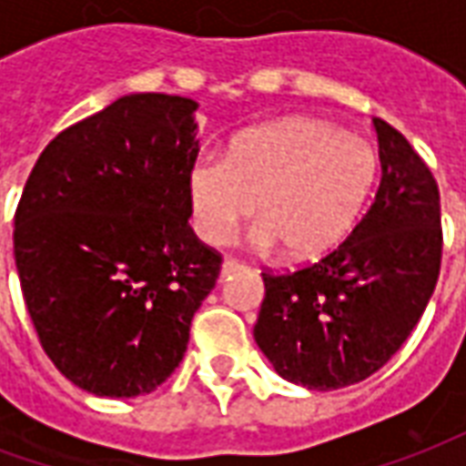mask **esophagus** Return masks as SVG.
Returning <instances> with one entry per match:
<instances>
[{
    "label": "esophagus",
    "mask_w": 466,
    "mask_h": 466,
    "mask_svg": "<svg viewBox=\"0 0 466 466\" xmlns=\"http://www.w3.org/2000/svg\"><path fill=\"white\" fill-rule=\"evenodd\" d=\"M239 269H244V264H239L237 259H224V262H222V279H224V277H229V274L239 272Z\"/></svg>",
    "instance_id": "esophagus-1"
}]
</instances>
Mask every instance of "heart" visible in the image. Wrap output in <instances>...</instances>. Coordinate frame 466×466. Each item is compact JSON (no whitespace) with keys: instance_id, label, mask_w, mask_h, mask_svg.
Returning a JSON list of instances; mask_svg holds the SVG:
<instances>
[{"instance_id":"obj_1","label":"heart","mask_w":466,"mask_h":466,"mask_svg":"<svg viewBox=\"0 0 466 466\" xmlns=\"http://www.w3.org/2000/svg\"><path fill=\"white\" fill-rule=\"evenodd\" d=\"M377 177L361 137L309 116L264 124L234 139L224 159H199L187 174L197 234L227 244L257 212L254 249L284 247L297 262L332 252L351 232Z\"/></svg>"}]
</instances>
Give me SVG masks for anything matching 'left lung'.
<instances>
[{
    "label": "left lung",
    "mask_w": 466,
    "mask_h": 466,
    "mask_svg": "<svg viewBox=\"0 0 466 466\" xmlns=\"http://www.w3.org/2000/svg\"><path fill=\"white\" fill-rule=\"evenodd\" d=\"M381 182L334 252L294 274H262L254 342L307 390H339L384 367L420 322L440 277V189L420 154L371 119Z\"/></svg>",
    "instance_id": "1"
}]
</instances>
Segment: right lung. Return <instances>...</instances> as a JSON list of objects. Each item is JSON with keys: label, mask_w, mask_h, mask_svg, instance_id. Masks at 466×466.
Masks as SVG:
<instances>
[{"label": "right lung", "mask_w": 466, "mask_h": 466, "mask_svg": "<svg viewBox=\"0 0 466 466\" xmlns=\"http://www.w3.org/2000/svg\"><path fill=\"white\" fill-rule=\"evenodd\" d=\"M197 106L119 96L46 144L16 207V274L39 342L96 397L157 390L219 277V254L189 227Z\"/></svg>", "instance_id": "add662e5"}]
</instances>
